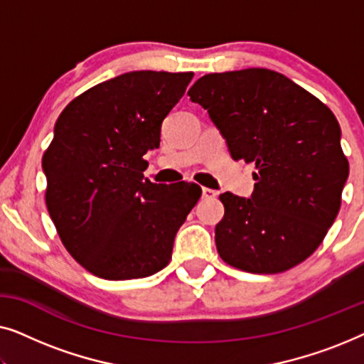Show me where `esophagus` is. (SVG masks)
Here are the masks:
<instances>
[{"instance_id": "1", "label": "esophagus", "mask_w": 364, "mask_h": 364, "mask_svg": "<svg viewBox=\"0 0 364 364\" xmlns=\"http://www.w3.org/2000/svg\"><path fill=\"white\" fill-rule=\"evenodd\" d=\"M202 197L203 198H215L217 197V191L208 187H202Z\"/></svg>"}]
</instances>
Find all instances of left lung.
I'll list each match as a JSON object with an SVG mask.
<instances>
[{
	"label": "left lung",
	"instance_id": "1",
	"mask_svg": "<svg viewBox=\"0 0 364 364\" xmlns=\"http://www.w3.org/2000/svg\"><path fill=\"white\" fill-rule=\"evenodd\" d=\"M187 94L207 109L232 159L257 168L250 198L220 196L222 260L250 273H280L306 260L335 222L350 173L335 114L263 68L205 74Z\"/></svg>",
	"mask_w": 364,
	"mask_h": 364
}]
</instances>
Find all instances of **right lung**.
I'll use <instances>...</instances> for the list:
<instances>
[{"label": "right lung", "mask_w": 364, "mask_h": 364, "mask_svg": "<svg viewBox=\"0 0 364 364\" xmlns=\"http://www.w3.org/2000/svg\"><path fill=\"white\" fill-rule=\"evenodd\" d=\"M193 73L132 71L87 89L66 106L43 156L46 205L64 247L106 280L151 277L167 265L173 238L200 187L144 181L142 156Z\"/></svg>", "instance_id": "right-lung-1"}]
</instances>
